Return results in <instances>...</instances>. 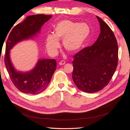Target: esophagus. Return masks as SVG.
I'll list each match as a JSON object with an SVG mask.
<instances>
[{
  "label": "esophagus",
  "mask_w": 130,
  "mask_h": 130,
  "mask_svg": "<svg viewBox=\"0 0 130 130\" xmlns=\"http://www.w3.org/2000/svg\"><path fill=\"white\" fill-rule=\"evenodd\" d=\"M66 62L64 61H61V62H59V64H60V66H62V65H64L65 64Z\"/></svg>",
  "instance_id": "1"
}]
</instances>
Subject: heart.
Returning a JSON list of instances; mask_svg holds the SVG:
<instances>
[{"label": "heart", "mask_w": 130, "mask_h": 130, "mask_svg": "<svg viewBox=\"0 0 130 130\" xmlns=\"http://www.w3.org/2000/svg\"><path fill=\"white\" fill-rule=\"evenodd\" d=\"M91 29L87 23L75 22L70 20H62L54 27L53 34L46 37L45 46L49 54L57 55L60 44L58 41L62 40L64 48L70 53L79 50L89 38Z\"/></svg>", "instance_id": "obj_1"}]
</instances>
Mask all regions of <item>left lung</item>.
I'll return each mask as SVG.
<instances>
[{"mask_svg":"<svg viewBox=\"0 0 130 130\" xmlns=\"http://www.w3.org/2000/svg\"><path fill=\"white\" fill-rule=\"evenodd\" d=\"M100 34L90 46L74 56L72 78L76 87L83 92L95 93L107 86L117 69L118 46L113 31L96 16Z\"/></svg>","mask_w":130,"mask_h":130,"instance_id":"1","label":"left lung"}]
</instances>
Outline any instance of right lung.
<instances>
[{
    "label": "right lung",
    "mask_w": 130,
    "mask_h": 130,
    "mask_svg": "<svg viewBox=\"0 0 130 130\" xmlns=\"http://www.w3.org/2000/svg\"><path fill=\"white\" fill-rule=\"evenodd\" d=\"M52 17V15L45 14L27 16L23 22L14 27L7 38L5 64L12 82L23 93L37 94L44 91L56 69V61L55 59H40L35 67L30 71H18L12 63L10 50L19 42L36 36L40 33L42 26Z\"/></svg>",
    "instance_id": "1"
}]
</instances>
